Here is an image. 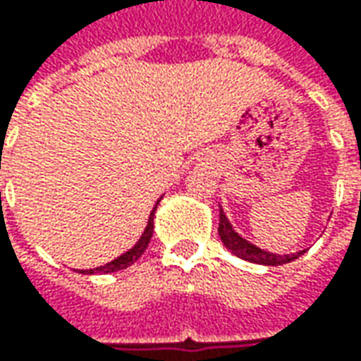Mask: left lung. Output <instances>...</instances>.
<instances>
[{
	"instance_id": "8db88e82",
	"label": "left lung",
	"mask_w": 361,
	"mask_h": 361,
	"mask_svg": "<svg viewBox=\"0 0 361 361\" xmlns=\"http://www.w3.org/2000/svg\"><path fill=\"white\" fill-rule=\"evenodd\" d=\"M219 237L233 255L241 257L249 263H257V265H285V263H291L305 253V251H298L291 255H277V253H269L265 249H259L257 245L243 239L241 235L233 229V225L225 216L223 209H219Z\"/></svg>"
}]
</instances>
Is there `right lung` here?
Instances as JSON below:
<instances>
[{
  "mask_svg": "<svg viewBox=\"0 0 361 361\" xmlns=\"http://www.w3.org/2000/svg\"><path fill=\"white\" fill-rule=\"evenodd\" d=\"M159 202L154 204L152 213H150V216H148V225H146L142 237L138 239V243H136L132 249H128L124 255L116 257L114 261L106 263V265H102V267H96V269H84L82 273H90V275L92 273H114V271L126 269V267H130L134 261H138V259H140V255H142V253L146 251V247H148V243H150V237H152V229H154V211H157Z\"/></svg>",
  "mask_w": 361,
  "mask_h": 361,
  "instance_id": "1",
  "label": "right lung"
}]
</instances>
